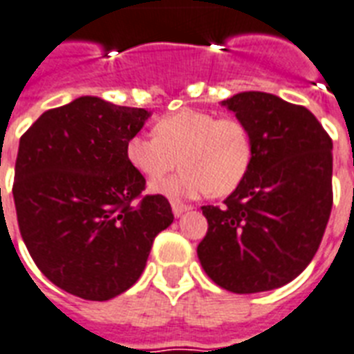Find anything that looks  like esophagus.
Masks as SVG:
<instances>
[{
    "label": "esophagus",
    "mask_w": 354,
    "mask_h": 354,
    "mask_svg": "<svg viewBox=\"0 0 354 354\" xmlns=\"http://www.w3.org/2000/svg\"><path fill=\"white\" fill-rule=\"evenodd\" d=\"M190 208H192V206L179 205V203H174V205H171V210H174V216L175 217H180V216H183V214H185V212L190 210Z\"/></svg>",
    "instance_id": "obj_1"
}]
</instances>
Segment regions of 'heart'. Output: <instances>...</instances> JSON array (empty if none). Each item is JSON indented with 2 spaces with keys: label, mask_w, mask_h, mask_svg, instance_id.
I'll list each match as a JSON object with an SVG mask.
<instances>
[{
  "label": "heart",
  "mask_w": 354,
  "mask_h": 354,
  "mask_svg": "<svg viewBox=\"0 0 354 354\" xmlns=\"http://www.w3.org/2000/svg\"><path fill=\"white\" fill-rule=\"evenodd\" d=\"M155 135H133L126 144L129 164L148 179L183 166L175 177L151 183L153 194L194 199L212 192L228 195L241 185L252 162V138L239 118L180 109L155 124Z\"/></svg>",
  "instance_id": "1"
}]
</instances>
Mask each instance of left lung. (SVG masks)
Returning <instances> with one entry per match:
<instances>
[{
    "label": "left lung",
    "instance_id": "1",
    "mask_svg": "<svg viewBox=\"0 0 354 354\" xmlns=\"http://www.w3.org/2000/svg\"><path fill=\"white\" fill-rule=\"evenodd\" d=\"M252 138L247 177L223 206H203L197 247L208 278L236 294L278 289L304 272L333 208V140L304 106L261 91L221 102Z\"/></svg>",
    "mask_w": 354,
    "mask_h": 354
}]
</instances>
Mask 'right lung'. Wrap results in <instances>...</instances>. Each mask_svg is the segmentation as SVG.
I'll use <instances>...</instances> for the list:
<instances>
[{
    "label": "right lung",
    "instance_id": "right-lung-1",
    "mask_svg": "<svg viewBox=\"0 0 354 354\" xmlns=\"http://www.w3.org/2000/svg\"><path fill=\"white\" fill-rule=\"evenodd\" d=\"M151 113L80 97L45 111L19 138L14 205L34 263L56 287L106 301L142 274L155 236L174 223L168 199L140 197L146 179L126 144Z\"/></svg>",
    "mask_w": 354,
    "mask_h": 354
}]
</instances>
